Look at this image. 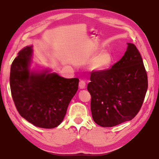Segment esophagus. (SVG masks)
Returning <instances> with one entry per match:
<instances>
[{
    "mask_svg": "<svg viewBox=\"0 0 159 159\" xmlns=\"http://www.w3.org/2000/svg\"><path fill=\"white\" fill-rule=\"evenodd\" d=\"M85 85H86V82L85 80H80V82H79V88L80 89H83L85 88Z\"/></svg>",
    "mask_w": 159,
    "mask_h": 159,
    "instance_id": "34e87169",
    "label": "esophagus"
}]
</instances>
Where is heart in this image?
Here are the masks:
<instances>
[{
    "label": "heart",
    "instance_id": "heart-1",
    "mask_svg": "<svg viewBox=\"0 0 159 159\" xmlns=\"http://www.w3.org/2000/svg\"><path fill=\"white\" fill-rule=\"evenodd\" d=\"M111 57L107 52H103L98 55L94 61L93 66L98 70H103L108 67L111 64Z\"/></svg>",
    "mask_w": 159,
    "mask_h": 159
}]
</instances>
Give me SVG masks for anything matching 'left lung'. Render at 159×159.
<instances>
[{
  "label": "left lung",
  "instance_id": "obj_1",
  "mask_svg": "<svg viewBox=\"0 0 159 159\" xmlns=\"http://www.w3.org/2000/svg\"><path fill=\"white\" fill-rule=\"evenodd\" d=\"M119 61L106 70L91 73L88 90L92 116L103 127H112L135 117L148 88V74L136 47L128 43Z\"/></svg>",
  "mask_w": 159,
  "mask_h": 159
}]
</instances>
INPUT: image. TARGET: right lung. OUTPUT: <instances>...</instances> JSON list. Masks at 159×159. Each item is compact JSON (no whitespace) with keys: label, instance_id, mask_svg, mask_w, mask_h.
<instances>
[{"label":"right lung","instance_id":"1","mask_svg":"<svg viewBox=\"0 0 159 159\" xmlns=\"http://www.w3.org/2000/svg\"><path fill=\"white\" fill-rule=\"evenodd\" d=\"M32 48L19 52L10 69L11 97L19 113L33 125L52 129L62 122L79 79H65L57 74L30 72Z\"/></svg>","mask_w":159,"mask_h":159}]
</instances>
